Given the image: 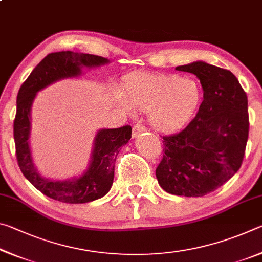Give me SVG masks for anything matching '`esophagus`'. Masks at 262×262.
Listing matches in <instances>:
<instances>
[{"label":"esophagus","instance_id":"obj_1","mask_svg":"<svg viewBox=\"0 0 262 262\" xmlns=\"http://www.w3.org/2000/svg\"><path fill=\"white\" fill-rule=\"evenodd\" d=\"M143 132H145V127L143 125H141V123H136V125L133 127V137L140 135L141 133Z\"/></svg>","mask_w":262,"mask_h":262}]
</instances>
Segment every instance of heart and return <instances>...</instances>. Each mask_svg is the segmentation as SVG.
Listing matches in <instances>:
<instances>
[{
    "instance_id": "obj_1",
    "label": "heart",
    "mask_w": 262,
    "mask_h": 262,
    "mask_svg": "<svg viewBox=\"0 0 262 262\" xmlns=\"http://www.w3.org/2000/svg\"><path fill=\"white\" fill-rule=\"evenodd\" d=\"M122 92L133 108L148 112L155 129L173 133L195 117L202 101V88L179 75L134 72L123 78Z\"/></svg>"
}]
</instances>
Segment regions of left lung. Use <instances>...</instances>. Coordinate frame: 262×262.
Masks as SVG:
<instances>
[{"label":"left lung","instance_id":"left-lung-1","mask_svg":"<svg viewBox=\"0 0 262 262\" xmlns=\"http://www.w3.org/2000/svg\"><path fill=\"white\" fill-rule=\"evenodd\" d=\"M176 69L196 75L203 100L183 130L162 137L163 158L156 177L167 193L203 196L242 166L250 129L247 96L228 69L202 61Z\"/></svg>","mask_w":262,"mask_h":262}]
</instances>
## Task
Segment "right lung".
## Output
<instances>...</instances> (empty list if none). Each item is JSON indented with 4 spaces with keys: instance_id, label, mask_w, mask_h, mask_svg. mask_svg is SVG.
Segmentation results:
<instances>
[{
    "instance_id": "obj_1",
    "label": "right lung",
    "mask_w": 262,
    "mask_h": 262,
    "mask_svg": "<svg viewBox=\"0 0 262 262\" xmlns=\"http://www.w3.org/2000/svg\"><path fill=\"white\" fill-rule=\"evenodd\" d=\"M103 56L70 51L48 54L39 62L17 95V111L14 120L16 157L21 173L46 196L64 203H86L97 200L108 192L113 184L114 163L120 148L132 137L129 125L113 129H101L95 140L94 152L89 170L81 178L53 181L38 173L31 158L29 147L30 110L35 94L51 83L81 74L82 67L107 63Z\"/></svg>"
}]
</instances>
